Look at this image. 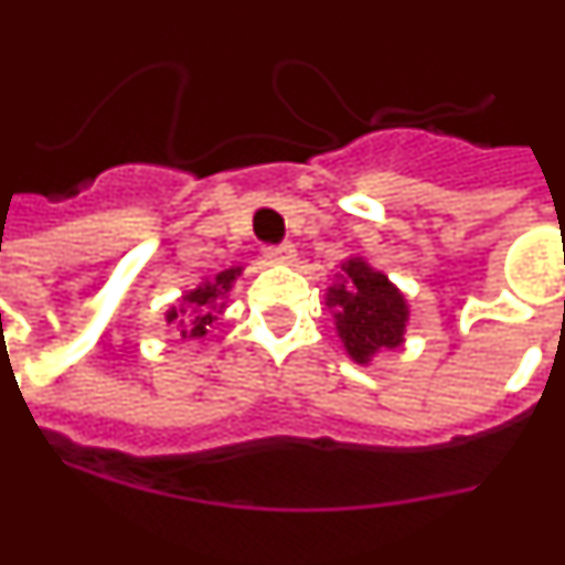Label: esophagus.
Instances as JSON below:
<instances>
[{
    "instance_id": "obj_1",
    "label": "esophagus",
    "mask_w": 565,
    "mask_h": 565,
    "mask_svg": "<svg viewBox=\"0 0 565 565\" xmlns=\"http://www.w3.org/2000/svg\"><path fill=\"white\" fill-rule=\"evenodd\" d=\"M265 258H267V262H281V265H287V262H292V258H295V245H292V242H281V245H267L265 247Z\"/></svg>"
}]
</instances>
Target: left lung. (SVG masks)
Returning <instances> with one entry per match:
<instances>
[{"mask_svg":"<svg viewBox=\"0 0 565 565\" xmlns=\"http://www.w3.org/2000/svg\"><path fill=\"white\" fill-rule=\"evenodd\" d=\"M345 284L329 289V307L337 309V331L345 342L348 354L356 362H367L382 348L402 342L407 307L402 292L365 262H345Z\"/></svg>","mask_w":565,"mask_h":565,"instance_id":"left-lung-1","label":"left lung"}]
</instances>
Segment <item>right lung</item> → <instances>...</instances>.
<instances>
[{"label":"right lung","mask_w":565,"mask_h":565,"mask_svg":"<svg viewBox=\"0 0 565 565\" xmlns=\"http://www.w3.org/2000/svg\"><path fill=\"white\" fill-rule=\"evenodd\" d=\"M236 276H239V267L220 273L214 281H205L203 287L194 289V292H189L186 298H183L189 307L172 309V312L167 315L170 323L181 326L183 340H200V337L209 334L211 323L217 320V300L228 292L231 284L236 281Z\"/></svg>","instance_id":"right-lung-1"}]
</instances>
